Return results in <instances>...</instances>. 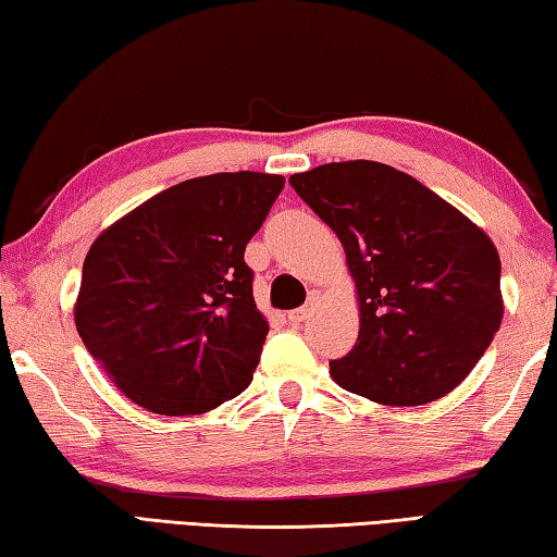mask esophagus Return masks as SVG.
Listing matches in <instances>:
<instances>
[{"mask_svg":"<svg viewBox=\"0 0 557 557\" xmlns=\"http://www.w3.org/2000/svg\"><path fill=\"white\" fill-rule=\"evenodd\" d=\"M307 317H309V307H299V309H292V312H287V322L289 324H301Z\"/></svg>","mask_w":557,"mask_h":557,"instance_id":"34e87169","label":"esophagus"}]
</instances>
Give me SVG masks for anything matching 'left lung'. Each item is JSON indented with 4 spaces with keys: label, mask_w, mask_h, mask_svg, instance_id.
I'll use <instances>...</instances> for the list:
<instances>
[{
    "label": "left lung",
    "mask_w": 557,
    "mask_h": 557,
    "mask_svg": "<svg viewBox=\"0 0 557 557\" xmlns=\"http://www.w3.org/2000/svg\"><path fill=\"white\" fill-rule=\"evenodd\" d=\"M336 233L358 297V338L329 363L344 391L412 408L467 379L504 319L492 238L418 178L356 159L292 174Z\"/></svg>",
    "instance_id": "8db88e82"
}]
</instances>
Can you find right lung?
I'll use <instances>...</instances> for the list:
<instances>
[{
    "mask_svg": "<svg viewBox=\"0 0 557 557\" xmlns=\"http://www.w3.org/2000/svg\"><path fill=\"white\" fill-rule=\"evenodd\" d=\"M285 176L188 178L90 245L75 326L108 379L157 414H199L248 388L270 332L245 245Z\"/></svg>",
    "mask_w": 557,
    "mask_h": 557,
    "instance_id": "obj_1",
    "label": "right lung"
}]
</instances>
